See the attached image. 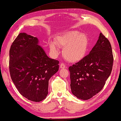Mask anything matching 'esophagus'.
Here are the masks:
<instances>
[{"instance_id":"obj_1","label":"esophagus","mask_w":121,"mask_h":121,"mask_svg":"<svg viewBox=\"0 0 121 121\" xmlns=\"http://www.w3.org/2000/svg\"><path fill=\"white\" fill-rule=\"evenodd\" d=\"M60 68L61 69H64L66 68V65H65L64 64H63V63H61L60 65Z\"/></svg>"}]
</instances>
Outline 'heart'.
Returning a JSON list of instances; mask_svg holds the SVG:
<instances>
[{
	"label": "heart",
	"mask_w": 121,
	"mask_h": 121,
	"mask_svg": "<svg viewBox=\"0 0 121 121\" xmlns=\"http://www.w3.org/2000/svg\"><path fill=\"white\" fill-rule=\"evenodd\" d=\"M89 38L86 34L78 30L65 32L56 38L55 43L59 47H64L62 54L64 58L70 62H77L86 56L89 46ZM51 51L56 53L57 49L55 43H49Z\"/></svg>",
	"instance_id": "obj_1"
}]
</instances>
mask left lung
<instances>
[{
    "label": "left lung",
    "instance_id": "8db88e82",
    "mask_svg": "<svg viewBox=\"0 0 121 121\" xmlns=\"http://www.w3.org/2000/svg\"><path fill=\"white\" fill-rule=\"evenodd\" d=\"M113 61L110 42L101 33L89 54L68 68L73 94L87 100L99 93L111 74Z\"/></svg>",
    "mask_w": 121,
    "mask_h": 121
}]
</instances>
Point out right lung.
Instances as JSON below:
<instances>
[{
	"label": "right lung",
	"mask_w": 121,
	"mask_h": 121,
	"mask_svg": "<svg viewBox=\"0 0 121 121\" xmlns=\"http://www.w3.org/2000/svg\"><path fill=\"white\" fill-rule=\"evenodd\" d=\"M36 37L20 33L9 49V69L21 95L40 102L48 94V81L59 70V61L49 58Z\"/></svg>",
	"instance_id": "right-lung-1"
}]
</instances>
